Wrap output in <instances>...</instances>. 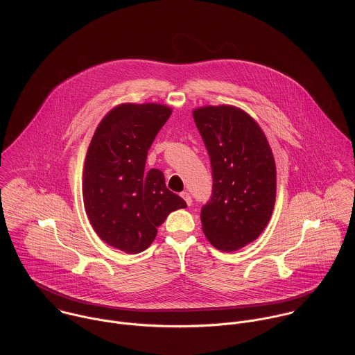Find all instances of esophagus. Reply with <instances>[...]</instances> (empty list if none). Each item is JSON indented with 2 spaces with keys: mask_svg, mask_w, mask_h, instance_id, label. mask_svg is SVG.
Returning a JSON list of instances; mask_svg holds the SVG:
<instances>
[{
  "mask_svg": "<svg viewBox=\"0 0 355 355\" xmlns=\"http://www.w3.org/2000/svg\"><path fill=\"white\" fill-rule=\"evenodd\" d=\"M180 196H182V198H183V200L186 201V203H187L189 206L191 205V202H193V200H191V196H190V194H189L187 191H183V193H182Z\"/></svg>",
  "mask_w": 355,
  "mask_h": 355,
  "instance_id": "obj_1",
  "label": "esophagus"
}]
</instances>
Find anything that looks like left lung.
<instances>
[{
	"label": "left lung",
	"instance_id": "8db88e82",
	"mask_svg": "<svg viewBox=\"0 0 355 355\" xmlns=\"http://www.w3.org/2000/svg\"><path fill=\"white\" fill-rule=\"evenodd\" d=\"M193 117L210 157L213 191L201 211L207 241L221 252L254 242L276 201V164L253 117L232 105H206Z\"/></svg>",
	"mask_w": 355,
	"mask_h": 355
}]
</instances>
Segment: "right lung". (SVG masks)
<instances>
[{
  "label": "right lung",
  "mask_w": 355,
  "mask_h": 355,
  "mask_svg": "<svg viewBox=\"0 0 355 355\" xmlns=\"http://www.w3.org/2000/svg\"><path fill=\"white\" fill-rule=\"evenodd\" d=\"M171 113L162 103H120L103 116L87 149L86 214L102 241L124 253L146 250L168 214L187 207L166 189L159 169L145 171L148 150Z\"/></svg>",
  "instance_id": "1"
}]
</instances>
